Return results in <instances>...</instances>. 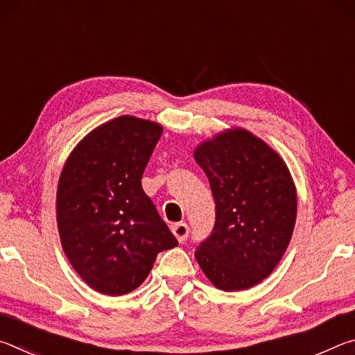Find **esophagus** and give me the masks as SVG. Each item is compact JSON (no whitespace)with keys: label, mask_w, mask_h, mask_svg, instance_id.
I'll return each instance as SVG.
<instances>
[{"label":"esophagus","mask_w":355,"mask_h":355,"mask_svg":"<svg viewBox=\"0 0 355 355\" xmlns=\"http://www.w3.org/2000/svg\"><path fill=\"white\" fill-rule=\"evenodd\" d=\"M171 228H172V233L175 235V238L180 243H184L186 239H188V235H189L188 224H184V222H178V224H173Z\"/></svg>","instance_id":"34e87169"}]
</instances>
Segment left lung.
<instances>
[{"label":"left lung","instance_id":"8db88e82","mask_svg":"<svg viewBox=\"0 0 355 355\" xmlns=\"http://www.w3.org/2000/svg\"><path fill=\"white\" fill-rule=\"evenodd\" d=\"M216 203L211 235L196 260L219 290L260 284L277 266L296 224L297 196L277 152L248 130L216 135L196 148Z\"/></svg>","mask_w":355,"mask_h":355}]
</instances>
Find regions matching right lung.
<instances>
[{
	"instance_id": "right-lung-1",
	"label": "right lung",
	"mask_w": 355,
	"mask_h": 355,
	"mask_svg": "<svg viewBox=\"0 0 355 355\" xmlns=\"http://www.w3.org/2000/svg\"><path fill=\"white\" fill-rule=\"evenodd\" d=\"M163 127L120 116L73 148L59 177L58 230L80 277L95 291L122 296L152 271L177 238L144 192L141 178Z\"/></svg>"
}]
</instances>
